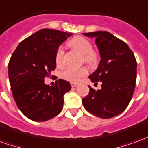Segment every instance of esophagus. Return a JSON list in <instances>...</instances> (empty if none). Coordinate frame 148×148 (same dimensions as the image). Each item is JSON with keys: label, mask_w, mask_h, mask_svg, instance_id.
Wrapping results in <instances>:
<instances>
[{"label": "esophagus", "mask_w": 148, "mask_h": 148, "mask_svg": "<svg viewBox=\"0 0 148 148\" xmlns=\"http://www.w3.org/2000/svg\"><path fill=\"white\" fill-rule=\"evenodd\" d=\"M71 86L72 87L77 86V83H75V82H71Z\"/></svg>", "instance_id": "obj_1"}]
</instances>
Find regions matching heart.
I'll return each mask as SVG.
<instances>
[{
	"label": "heart",
	"instance_id": "obj_1",
	"mask_svg": "<svg viewBox=\"0 0 148 148\" xmlns=\"http://www.w3.org/2000/svg\"><path fill=\"white\" fill-rule=\"evenodd\" d=\"M68 45L83 55V61L90 66H94L97 62L98 57L97 53L93 50V45L89 39L83 36H76L68 42ZM55 63L60 66L64 63V49L59 47L55 53ZM88 74L86 67H67L65 70L62 77L65 80L76 82Z\"/></svg>",
	"mask_w": 148,
	"mask_h": 148
}]
</instances>
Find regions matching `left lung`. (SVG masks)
<instances>
[{
  "instance_id": "8db88e82",
  "label": "left lung",
  "mask_w": 148,
  "mask_h": 148,
  "mask_svg": "<svg viewBox=\"0 0 148 148\" xmlns=\"http://www.w3.org/2000/svg\"><path fill=\"white\" fill-rule=\"evenodd\" d=\"M95 38L101 62L90 79L101 82V89L91 86L82 99L85 109L97 117L108 119L117 116L127 107L133 95L136 80L137 62L127 43L106 31L83 33Z\"/></svg>"
}]
</instances>
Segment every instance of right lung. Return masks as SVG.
<instances>
[{
	"label": "right lung",
	"instance_id": "1",
	"mask_svg": "<svg viewBox=\"0 0 148 148\" xmlns=\"http://www.w3.org/2000/svg\"><path fill=\"white\" fill-rule=\"evenodd\" d=\"M71 35L41 29L20 42L11 56L8 68L12 93L21 112L32 121H48L62 109L71 84L58 79L50 86L44 78L55 70L56 51Z\"/></svg>",
	"mask_w": 148,
	"mask_h": 148
}]
</instances>
